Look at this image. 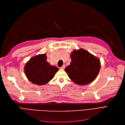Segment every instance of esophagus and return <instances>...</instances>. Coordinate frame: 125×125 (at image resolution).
I'll return each instance as SVG.
<instances>
[{
    "label": "esophagus",
    "mask_w": 125,
    "mask_h": 125,
    "mask_svg": "<svg viewBox=\"0 0 125 125\" xmlns=\"http://www.w3.org/2000/svg\"><path fill=\"white\" fill-rule=\"evenodd\" d=\"M65 67H66V66H65L64 64H63V65H62V66L60 68L62 69H64L65 68Z\"/></svg>",
    "instance_id": "1"
}]
</instances>
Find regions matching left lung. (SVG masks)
Listing matches in <instances>:
<instances>
[{
    "label": "left lung",
    "instance_id": "left-lung-1",
    "mask_svg": "<svg viewBox=\"0 0 125 125\" xmlns=\"http://www.w3.org/2000/svg\"><path fill=\"white\" fill-rule=\"evenodd\" d=\"M71 57L72 61L64 71L74 82L85 85L96 78L101 67L99 59L83 49L73 51Z\"/></svg>",
    "mask_w": 125,
    "mask_h": 125
}]
</instances>
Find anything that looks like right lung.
<instances>
[{"instance_id":"1","label":"right lung","mask_w":125,"mask_h":125,"mask_svg":"<svg viewBox=\"0 0 125 125\" xmlns=\"http://www.w3.org/2000/svg\"><path fill=\"white\" fill-rule=\"evenodd\" d=\"M25 73L28 79L37 85H44L51 80L58 69L47 62L46 54L31 58L25 64Z\"/></svg>"}]
</instances>
